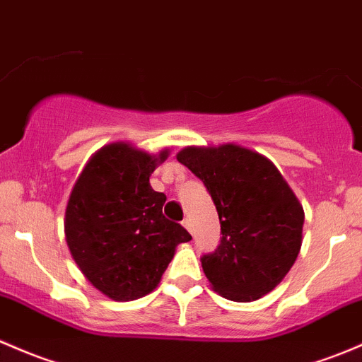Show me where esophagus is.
I'll return each instance as SVG.
<instances>
[{
    "mask_svg": "<svg viewBox=\"0 0 362 362\" xmlns=\"http://www.w3.org/2000/svg\"><path fill=\"white\" fill-rule=\"evenodd\" d=\"M182 223H184V227H185V229H187V230L191 232V234H192V222H191V220H189V218H185L184 222H182Z\"/></svg>",
    "mask_w": 362,
    "mask_h": 362,
    "instance_id": "34e87169",
    "label": "esophagus"
}]
</instances>
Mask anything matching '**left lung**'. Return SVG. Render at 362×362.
<instances>
[{"label":"left lung","mask_w":362,"mask_h":362,"mask_svg":"<svg viewBox=\"0 0 362 362\" xmlns=\"http://www.w3.org/2000/svg\"><path fill=\"white\" fill-rule=\"evenodd\" d=\"M178 163L204 184L220 218V245L201 257L213 290L251 302L284 279L302 246L303 208L279 170L258 152L227 144L187 147Z\"/></svg>","instance_id":"left-lung-1"}]
</instances>
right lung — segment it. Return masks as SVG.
<instances>
[{
    "mask_svg": "<svg viewBox=\"0 0 362 362\" xmlns=\"http://www.w3.org/2000/svg\"><path fill=\"white\" fill-rule=\"evenodd\" d=\"M168 151L156 156L111 144L100 149L72 189L66 241L86 279L119 302L146 296L159 284L180 243L191 234L163 215L166 196L149 177Z\"/></svg>",
    "mask_w": 362,
    "mask_h": 362,
    "instance_id": "obj_1",
    "label": "right lung"
}]
</instances>
